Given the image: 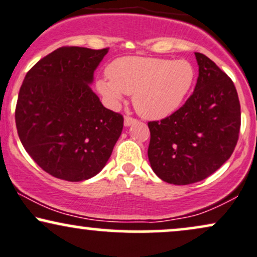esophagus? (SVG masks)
Listing matches in <instances>:
<instances>
[{
	"instance_id": "obj_1",
	"label": "esophagus",
	"mask_w": 257,
	"mask_h": 257,
	"mask_svg": "<svg viewBox=\"0 0 257 257\" xmlns=\"http://www.w3.org/2000/svg\"><path fill=\"white\" fill-rule=\"evenodd\" d=\"M134 123H137V119H135V118H133V117H131V116H125L124 117V125L125 126L134 124Z\"/></svg>"
}]
</instances>
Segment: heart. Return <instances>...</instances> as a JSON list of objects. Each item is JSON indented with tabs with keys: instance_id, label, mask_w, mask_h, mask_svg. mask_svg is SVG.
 <instances>
[{
	"instance_id": "obj_1",
	"label": "heart",
	"mask_w": 257,
	"mask_h": 257,
	"mask_svg": "<svg viewBox=\"0 0 257 257\" xmlns=\"http://www.w3.org/2000/svg\"><path fill=\"white\" fill-rule=\"evenodd\" d=\"M109 79L95 82L107 105L117 107L125 94L142 117L162 119L174 113L195 82V68L187 60L157 57H120L107 66Z\"/></svg>"
}]
</instances>
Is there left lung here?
<instances>
[{"label":"left lung","mask_w":257,"mask_h":257,"mask_svg":"<svg viewBox=\"0 0 257 257\" xmlns=\"http://www.w3.org/2000/svg\"><path fill=\"white\" fill-rule=\"evenodd\" d=\"M199 78L184 105L162 120L148 122V160L170 184L196 183L230 158L238 141L240 104L232 80L195 52Z\"/></svg>","instance_id":"8db88e82"}]
</instances>
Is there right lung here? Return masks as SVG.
I'll list each match as a JSON object with an SVG mask.
<instances>
[{"mask_svg": "<svg viewBox=\"0 0 257 257\" xmlns=\"http://www.w3.org/2000/svg\"><path fill=\"white\" fill-rule=\"evenodd\" d=\"M107 49L62 46L25 76L15 109L20 141L45 172L69 182L103 170L123 116L103 106L89 85Z\"/></svg>", "mask_w": 257, "mask_h": 257, "instance_id": "right-lung-1", "label": "right lung"}]
</instances>
